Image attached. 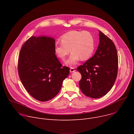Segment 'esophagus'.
Segmentation results:
<instances>
[{"label":"esophagus","mask_w":134,"mask_h":134,"mask_svg":"<svg viewBox=\"0 0 134 134\" xmlns=\"http://www.w3.org/2000/svg\"><path fill=\"white\" fill-rule=\"evenodd\" d=\"M75 71V68H72V67H71L70 68V72H73Z\"/></svg>","instance_id":"obj_1"}]
</instances>
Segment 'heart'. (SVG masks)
I'll use <instances>...</instances> for the list:
<instances>
[{"label": "heart", "instance_id": "obj_1", "mask_svg": "<svg viewBox=\"0 0 134 134\" xmlns=\"http://www.w3.org/2000/svg\"><path fill=\"white\" fill-rule=\"evenodd\" d=\"M62 43H56L54 52L62 60L71 52L66 64L73 66L80 60H86L92 56L95 49V40L92 34L88 31H71L61 37Z\"/></svg>", "mask_w": 134, "mask_h": 134}]
</instances>
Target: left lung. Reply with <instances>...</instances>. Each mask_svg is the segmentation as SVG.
<instances>
[{
    "label": "left lung",
    "instance_id": "1",
    "mask_svg": "<svg viewBox=\"0 0 134 134\" xmlns=\"http://www.w3.org/2000/svg\"><path fill=\"white\" fill-rule=\"evenodd\" d=\"M118 59L114 43L99 31V44L96 52L91 58L77 68L82 75L79 85L82 93L94 99L107 94L117 78Z\"/></svg>",
    "mask_w": 134,
    "mask_h": 134
}]
</instances>
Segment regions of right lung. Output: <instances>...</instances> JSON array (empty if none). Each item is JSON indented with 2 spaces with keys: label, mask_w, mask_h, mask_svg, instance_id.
Instances as JSON below:
<instances>
[{
  "label": "right lung",
  "mask_w": 134,
  "mask_h": 134,
  "mask_svg": "<svg viewBox=\"0 0 134 134\" xmlns=\"http://www.w3.org/2000/svg\"><path fill=\"white\" fill-rule=\"evenodd\" d=\"M54 38L32 36L23 45L19 55L18 70L20 80L28 93L44 102L59 93L69 68L59 62L54 52Z\"/></svg>",
  "instance_id": "right-lung-1"
}]
</instances>
